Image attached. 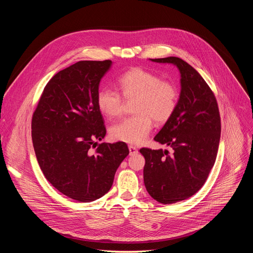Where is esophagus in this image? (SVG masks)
Instances as JSON below:
<instances>
[{
    "label": "esophagus",
    "mask_w": 253,
    "mask_h": 253,
    "mask_svg": "<svg viewBox=\"0 0 253 253\" xmlns=\"http://www.w3.org/2000/svg\"><path fill=\"white\" fill-rule=\"evenodd\" d=\"M137 153H138V149H137L135 146L130 145V146H129V154H130V155H135V154H137Z\"/></svg>",
    "instance_id": "1"
}]
</instances>
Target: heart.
<instances>
[{"label":"heart","instance_id":"heart-1","mask_svg":"<svg viewBox=\"0 0 253 253\" xmlns=\"http://www.w3.org/2000/svg\"><path fill=\"white\" fill-rule=\"evenodd\" d=\"M119 89L126 101H133L132 117L114 124L110 133L117 140L129 144H140L152 130V119L162 124L174 114L178 90L176 86L151 72L133 68L123 74L119 81ZM97 105L107 117L119 116L124 107L121 95L110 88H102L97 93Z\"/></svg>","mask_w":253,"mask_h":253}]
</instances>
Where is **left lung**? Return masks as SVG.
<instances>
[{"label":"left lung","instance_id":"obj_1","mask_svg":"<svg viewBox=\"0 0 253 253\" xmlns=\"http://www.w3.org/2000/svg\"><path fill=\"white\" fill-rule=\"evenodd\" d=\"M152 62L172 64L180 73V95L171 118L154 140L172 148L140 149L145 158L144 184L156 201L172 204L194 195L205 183L217 155L221 123L218 105L198 72L182 59Z\"/></svg>","mask_w":253,"mask_h":253}]
</instances>
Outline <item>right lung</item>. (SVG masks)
I'll return each mask as SVG.
<instances>
[{
    "instance_id": "obj_1",
    "label": "right lung",
    "mask_w": 253,
    "mask_h": 253,
    "mask_svg": "<svg viewBox=\"0 0 253 253\" xmlns=\"http://www.w3.org/2000/svg\"><path fill=\"white\" fill-rule=\"evenodd\" d=\"M112 61H79L46 85L32 118L34 150L48 181L64 195L91 202L110 190L129 154L124 142L102 143L104 119L97 105L100 81Z\"/></svg>"
}]
</instances>
